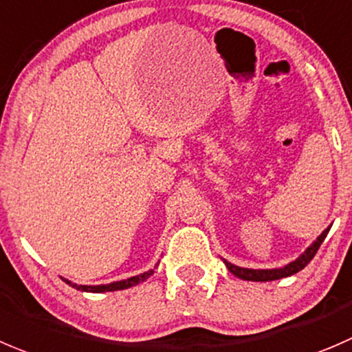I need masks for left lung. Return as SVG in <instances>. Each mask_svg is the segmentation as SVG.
<instances>
[{"label": "left lung", "instance_id": "8db88e82", "mask_svg": "<svg viewBox=\"0 0 352 352\" xmlns=\"http://www.w3.org/2000/svg\"><path fill=\"white\" fill-rule=\"evenodd\" d=\"M330 228H332V226H329L327 230H323V232H321V235L318 236V239L314 240V242L311 243V245L307 247V249L304 250V252L300 254L296 261H292V263L285 264V266H282V267H271V270H252V267L236 266V264L228 263L226 259H223V263H224V266L228 267L230 273L235 274L236 278L247 280V282H273V280L287 278V276H292V274L299 273L300 270H304V267L309 264V261L313 259L314 254L318 252L320 245L323 243L324 236L329 235Z\"/></svg>", "mask_w": 352, "mask_h": 352}]
</instances>
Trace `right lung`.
<instances>
[{
	"mask_svg": "<svg viewBox=\"0 0 352 352\" xmlns=\"http://www.w3.org/2000/svg\"><path fill=\"white\" fill-rule=\"evenodd\" d=\"M159 266V263L153 266V270ZM153 270H148L145 271V273L142 274H136V276H129V278L126 280H119V282H112V283H105V285H78V283L70 282V280L67 278H62L63 282L69 283L72 289L76 290H81V292H93V294H102V292H116V290H124V289H129V287H135L138 285V283L145 282V280H148L150 276L153 274Z\"/></svg>",
	"mask_w": 352,
	"mask_h": 352,
	"instance_id": "1",
	"label": "right lung"
}]
</instances>
